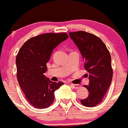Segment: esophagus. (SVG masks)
<instances>
[{"label":"esophagus","mask_w":128,"mask_h":128,"mask_svg":"<svg viewBox=\"0 0 128 128\" xmlns=\"http://www.w3.org/2000/svg\"><path fill=\"white\" fill-rule=\"evenodd\" d=\"M70 85L72 86V88L74 89H78L79 88H80V84H70Z\"/></svg>","instance_id":"obj_1"}]
</instances>
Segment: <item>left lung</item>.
I'll return each mask as SVG.
<instances>
[{"mask_svg": "<svg viewBox=\"0 0 128 128\" xmlns=\"http://www.w3.org/2000/svg\"><path fill=\"white\" fill-rule=\"evenodd\" d=\"M71 38L84 59V69L89 72V85H84L88 96L81 100L83 106L95 107L101 103L112 82L113 71L109 51L102 40L83 31L70 32Z\"/></svg>", "mask_w": 128, "mask_h": 128, "instance_id": "obj_1", "label": "left lung"}]
</instances>
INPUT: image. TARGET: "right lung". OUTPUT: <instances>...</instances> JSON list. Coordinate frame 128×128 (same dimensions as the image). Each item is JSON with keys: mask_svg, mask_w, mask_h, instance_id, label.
<instances>
[{"mask_svg": "<svg viewBox=\"0 0 128 128\" xmlns=\"http://www.w3.org/2000/svg\"><path fill=\"white\" fill-rule=\"evenodd\" d=\"M68 37L66 33L40 34L27 40L19 50L16 58L18 81L26 98L35 108L49 107L55 91L64 84L51 82L44 73L53 50Z\"/></svg>", "mask_w": 128, "mask_h": 128, "instance_id": "1", "label": "right lung"}]
</instances>
